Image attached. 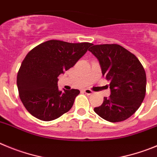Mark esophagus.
Segmentation results:
<instances>
[{
  "instance_id": "esophagus-1",
  "label": "esophagus",
  "mask_w": 157,
  "mask_h": 157,
  "mask_svg": "<svg viewBox=\"0 0 157 157\" xmlns=\"http://www.w3.org/2000/svg\"><path fill=\"white\" fill-rule=\"evenodd\" d=\"M84 92L85 94H87V95H91V94H93V91L91 90H90V89H84Z\"/></svg>"
}]
</instances>
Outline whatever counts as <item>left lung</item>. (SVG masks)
Returning a JSON list of instances; mask_svg holds the SVG:
<instances>
[{
  "label": "left lung",
  "mask_w": 157,
  "mask_h": 157,
  "mask_svg": "<svg viewBox=\"0 0 157 157\" xmlns=\"http://www.w3.org/2000/svg\"><path fill=\"white\" fill-rule=\"evenodd\" d=\"M88 51L98 59L111 90L109 98L105 97L94 111L109 122L125 121L136 112L145 96L146 74L142 63L117 44H92Z\"/></svg>",
  "instance_id": "left-lung-1"
}]
</instances>
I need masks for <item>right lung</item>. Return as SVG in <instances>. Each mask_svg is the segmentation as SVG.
<instances>
[{
  "label": "right lung",
  "instance_id": "add662e5",
  "mask_svg": "<svg viewBox=\"0 0 157 157\" xmlns=\"http://www.w3.org/2000/svg\"><path fill=\"white\" fill-rule=\"evenodd\" d=\"M91 45L88 42L51 40L28 52L17 74V87L19 98L31 115L50 121L72 108L80 91H59L58 77L73 67Z\"/></svg>",
  "mask_w": 157,
  "mask_h": 157
}]
</instances>
